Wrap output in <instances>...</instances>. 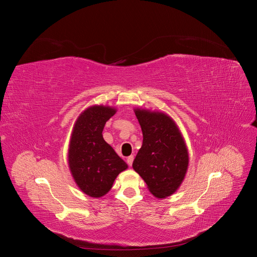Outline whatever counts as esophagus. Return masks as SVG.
<instances>
[{"mask_svg":"<svg viewBox=\"0 0 257 257\" xmlns=\"http://www.w3.org/2000/svg\"><path fill=\"white\" fill-rule=\"evenodd\" d=\"M133 161H134V155H131V157H128L127 160H126L127 164H128L130 166H132V164H133Z\"/></svg>","mask_w":257,"mask_h":257,"instance_id":"34e87169","label":"esophagus"}]
</instances>
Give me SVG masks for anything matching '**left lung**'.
<instances>
[{"mask_svg":"<svg viewBox=\"0 0 257 257\" xmlns=\"http://www.w3.org/2000/svg\"><path fill=\"white\" fill-rule=\"evenodd\" d=\"M143 132V146L133 169L154 197L164 199L180 188L189 168L185 139L176 121L164 111L134 108Z\"/></svg>","mask_w":257,"mask_h":257,"instance_id":"left-lung-1","label":"left lung"}]
</instances>
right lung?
Segmentation results:
<instances>
[{"mask_svg": "<svg viewBox=\"0 0 257 257\" xmlns=\"http://www.w3.org/2000/svg\"><path fill=\"white\" fill-rule=\"evenodd\" d=\"M115 112L112 106H89L76 119L69 138V172L79 190L93 198L106 195L115 178L128 167L102 134L106 122Z\"/></svg>", "mask_w": 257, "mask_h": 257, "instance_id": "obj_1", "label": "right lung"}]
</instances>
